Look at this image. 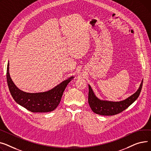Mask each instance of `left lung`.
Here are the masks:
<instances>
[{"label":"left lung","instance_id":"8db88e82","mask_svg":"<svg viewBox=\"0 0 151 151\" xmlns=\"http://www.w3.org/2000/svg\"><path fill=\"white\" fill-rule=\"evenodd\" d=\"M143 80L141 82L138 90L126 99L119 102H112L108 101H102L95 96L90 85L89 86L88 93V103L93 112L96 114L103 115V116H112L118 114L127 108L135 102L138 97L141 88L143 86Z\"/></svg>","mask_w":151,"mask_h":151}]
</instances>
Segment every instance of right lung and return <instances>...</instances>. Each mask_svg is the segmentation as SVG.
Wrapping results in <instances>:
<instances>
[{"mask_svg": "<svg viewBox=\"0 0 151 151\" xmlns=\"http://www.w3.org/2000/svg\"><path fill=\"white\" fill-rule=\"evenodd\" d=\"M73 78L70 77L46 92L26 93L18 89L14 84L9 73V61L7 65L6 81L13 98L17 104L33 113H46L54 110L60 102L66 86Z\"/></svg>", "mask_w": 151, "mask_h": 151, "instance_id": "1", "label": "right lung"}]
</instances>
